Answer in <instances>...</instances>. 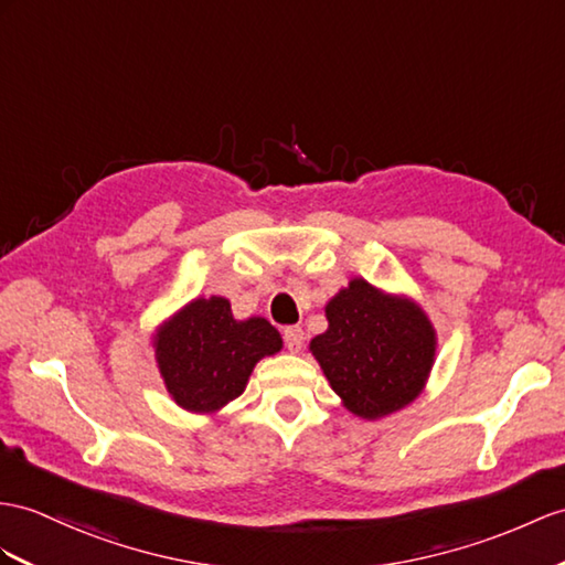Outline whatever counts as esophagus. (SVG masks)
Here are the masks:
<instances>
[{
  "label": "esophagus",
  "mask_w": 565,
  "mask_h": 565,
  "mask_svg": "<svg viewBox=\"0 0 565 565\" xmlns=\"http://www.w3.org/2000/svg\"><path fill=\"white\" fill-rule=\"evenodd\" d=\"M282 338H285V348L290 352H299L301 348H305V330H301L299 326H287L282 330Z\"/></svg>",
  "instance_id": "obj_1"
}]
</instances>
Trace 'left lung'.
<instances>
[{
  "mask_svg": "<svg viewBox=\"0 0 565 565\" xmlns=\"http://www.w3.org/2000/svg\"><path fill=\"white\" fill-rule=\"evenodd\" d=\"M326 319L309 352L354 417L376 422L417 401L438 340L415 299L352 278L326 305Z\"/></svg>",
  "mask_w": 565,
  "mask_h": 565,
  "instance_id": "8db88e82",
  "label": "left lung"
}]
</instances>
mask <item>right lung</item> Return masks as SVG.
<instances>
[{
	"label": "right lung",
	"mask_w": 565,
	"mask_h": 565,
	"mask_svg": "<svg viewBox=\"0 0 565 565\" xmlns=\"http://www.w3.org/2000/svg\"><path fill=\"white\" fill-rule=\"evenodd\" d=\"M156 362L172 401L194 415H215L239 397L254 366L282 350L266 319H235L225 297H196L153 333Z\"/></svg>",
	"instance_id": "right-lung-1"
}]
</instances>
